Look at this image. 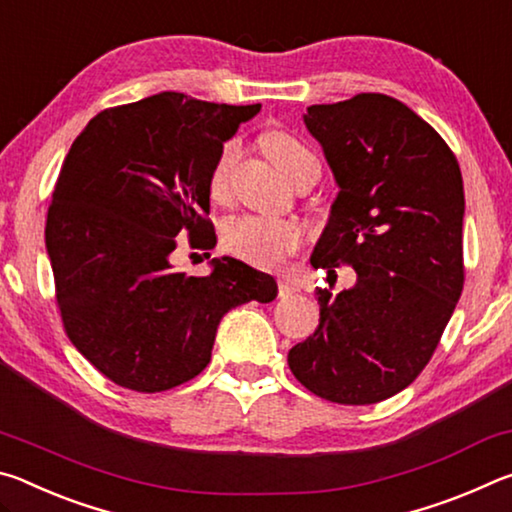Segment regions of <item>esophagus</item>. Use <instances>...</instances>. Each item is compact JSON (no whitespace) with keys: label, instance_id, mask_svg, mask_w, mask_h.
Returning a JSON list of instances; mask_svg holds the SVG:
<instances>
[{"label":"esophagus","instance_id":"34e87169","mask_svg":"<svg viewBox=\"0 0 512 512\" xmlns=\"http://www.w3.org/2000/svg\"><path fill=\"white\" fill-rule=\"evenodd\" d=\"M277 287H280V296H291V293H296V287H293L287 277H282V280L277 282Z\"/></svg>","mask_w":512,"mask_h":512}]
</instances>
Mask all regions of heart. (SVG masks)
<instances>
[{
  "instance_id": "heart-1",
  "label": "heart",
  "mask_w": 512,
  "mask_h": 512,
  "mask_svg": "<svg viewBox=\"0 0 512 512\" xmlns=\"http://www.w3.org/2000/svg\"><path fill=\"white\" fill-rule=\"evenodd\" d=\"M262 146L268 158H271V162L277 167V171H280L289 183H293V178H296L300 171H305L309 167L320 169L316 155L300 140L284 131L266 133ZM239 151V142L230 140L221 146L219 155H216L210 173V194L214 201H225V198H228L232 169H235V164L239 160ZM302 244H305V230L293 221L246 214L239 216V219L228 221L223 228V246L228 248L232 255L262 268L280 266L289 255L298 253Z\"/></svg>"
}]
</instances>
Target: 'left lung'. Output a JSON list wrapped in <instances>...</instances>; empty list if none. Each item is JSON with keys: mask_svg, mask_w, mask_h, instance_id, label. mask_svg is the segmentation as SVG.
I'll return each instance as SVG.
<instances>
[{"mask_svg": "<svg viewBox=\"0 0 512 512\" xmlns=\"http://www.w3.org/2000/svg\"><path fill=\"white\" fill-rule=\"evenodd\" d=\"M336 194L311 266L352 264L357 282L318 289L320 323L289 350L302 386L375 404L427 366L463 291V176L422 117L386 94L309 106Z\"/></svg>", "mask_w": 512, "mask_h": 512, "instance_id": "obj_1", "label": "left lung"}]
</instances>
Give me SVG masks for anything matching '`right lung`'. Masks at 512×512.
<instances>
[{"label":"right lung","mask_w":512,"mask_h":512,"mask_svg":"<svg viewBox=\"0 0 512 512\" xmlns=\"http://www.w3.org/2000/svg\"><path fill=\"white\" fill-rule=\"evenodd\" d=\"M160 92L99 112L58 173L45 244L69 341L101 375L137 393L194 379L221 318L271 302L273 275L235 257L180 273L176 248H214L210 173L223 142L259 112Z\"/></svg>","instance_id":"1"}]
</instances>
